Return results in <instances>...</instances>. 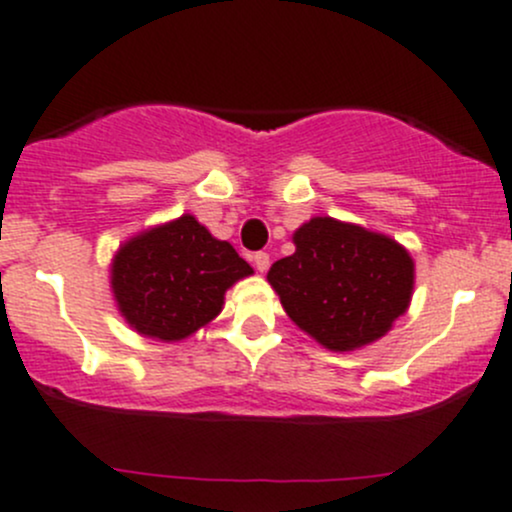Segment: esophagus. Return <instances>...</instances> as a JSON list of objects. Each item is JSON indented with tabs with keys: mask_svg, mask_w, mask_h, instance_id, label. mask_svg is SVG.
Here are the masks:
<instances>
[{
	"mask_svg": "<svg viewBox=\"0 0 512 512\" xmlns=\"http://www.w3.org/2000/svg\"><path fill=\"white\" fill-rule=\"evenodd\" d=\"M252 262H255L257 272H267V267H270V255H267V252H257V255L252 257Z\"/></svg>",
	"mask_w": 512,
	"mask_h": 512,
	"instance_id": "1",
	"label": "esophagus"
}]
</instances>
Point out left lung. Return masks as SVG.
<instances>
[{
    "label": "left lung",
    "instance_id": "obj_1",
    "mask_svg": "<svg viewBox=\"0 0 512 512\" xmlns=\"http://www.w3.org/2000/svg\"><path fill=\"white\" fill-rule=\"evenodd\" d=\"M297 252L270 267V284L301 331L331 351L368 346L390 331L412 297L410 252L385 235L333 218L294 233Z\"/></svg>",
    "mask_w": 512,
    "mask_h": 512
}]
</instances>
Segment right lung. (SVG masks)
<instances>
[{"mask_svg": "<svg viewBox=\"0 0 512 512\" xmlns=\"http://www.w3.org/2000/svg\"><path fill=\"white\" fill-rule=\"evenodd\" d=\"M252 267L193 215L137 235L115 255L112 292L127 324L142 336L181 341L223 309L225 289Z\"/></svg>", "mask_w": 512, "mask_h": 512, "instance_id": "right-lung-1", "label": "right lung"}]
</instances>
